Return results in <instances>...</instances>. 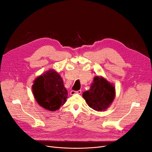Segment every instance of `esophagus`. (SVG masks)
Here are the masks:
<instances>
[{"instance_id": "1", "label": "esophagus", "mask_w": 152, "mask_h": 152, "mask_svg": "<svg viewBox=\"0 0 152 152\" xmlns=\"http://www.w3.org/2000/svg\"><path fill=\"white\" fill-rule=\"evenodd\" d=\"M81 92H82V91H81V90H79V91H77L72 90V91L70 92V94H71V95H74V94H81Z\"/></svg>"}]
</instances>
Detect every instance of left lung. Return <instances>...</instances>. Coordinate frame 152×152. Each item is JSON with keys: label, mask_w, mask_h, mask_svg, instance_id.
<instances>
[{"label": "left lung", "mask_w": 152, "mask_h": 152, "mask_svg": "<svg viewBox=\"0 0 152 152\" xmlns=\"http://www.w3.org/2000/svg\"><path fill=\"white\" fill-rule=\"evenodd\" d=\"M115 96V87L102 76H96L89 90L83 94L88 105L96 111L107 109L114 101Z\"/></svg>", "instance_id": "1"}]
</instances>
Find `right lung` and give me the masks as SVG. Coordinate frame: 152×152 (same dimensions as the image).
Wrapping results in <instances>:
<instances>
[{
    "mask_svg": "<svg viewBox=\"0 0 152 152\" xmlns=\"http://www.w3.org/2000/svg\"><path fill=\"white\" fill-rule=\"evenodd\" d=\"M32 86V91L37 103L45 109L55 111L65 104L67 90L62 78L54 69H50L37 77Z\"/></svg>",
    "mask_w": 152,
    "mask_h": 152,
    "instance_id": "right-lung-1",
    "label": "right lung"
}]
</instances>
